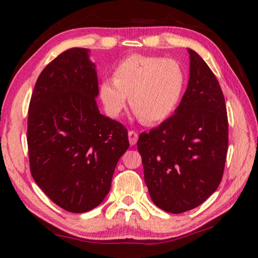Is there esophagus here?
Here are the masks:
<instances>
[{"label": "esophagus", "instance_id": "34e87169", "mask_svg": "<svg viewBox=\"0 0 258 258\" xmlns=\"http://www.w3.org/2000/svg\"><path fill=\"white\" fill-rule=\"evenodd\" d=\"M128 141H130V144H131V146H135L138 141V133L135 131H130L128 132Z\"/></svg>", "mask_w": 258, "mask_h": 258}]
</instances>
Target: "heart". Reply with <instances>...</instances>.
<instances>
[{
    "mask_svg": "<svg viewBox=\"0 0 258 258\" xmlns=\"http://www.w3.org/2000/svg\"><path fill=\"white\" fill-rule=\"evenodd\" d=\"M185 75L178 61L154 55L132 54L120 61L114 78L99 84V98L106 114L117 117L130 104L146 123L166 120L178 105Z\"/></svg>",
    "mask_w": 258,
    "mask_h": 258,
    "instance_id": "obj_1",
    "label": "heart"
}]
</instances>
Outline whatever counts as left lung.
Wrapping results in <instances>:
<instances>
[{
    "label": "left lung",
    "instance_id": "left-lung-1",
    "mask_svg": "<svg viewBox=\"0 0 258 258\" xmlns=\"http://www.w3.org/2000/svg\"><path fill=\"white\" fill-rule=\"evenodd\" d=\"M189 53V81L174 114L138 138L153 203L171 214L198 207L220 185L228 150L226 102L204 59Z\"/></svg>",
    "mask_w": 258,
    "mask_h": 258
}]
</instances>
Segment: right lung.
Masks as SVG:
<instances>
[{"label": "right lung", "mask_w": 258, "mask_h": 258, "mask_svg": "<svg viewBox=\"0 0 258 258\" xmlns=\"http://www.w3.org/2000/svg\"><path fill=\"white\" fill-rule=\"evenodd\" d=\"M98 94L90 49L72 48L42 70L29 105L32 178L53 203L74 214L104 200L130 147L123 125L99 112Z\"/></svg>", "instance_id": "add662e5"}]
</instances>
